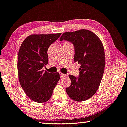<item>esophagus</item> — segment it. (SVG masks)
<instances>
[{"instance_id":"obj_1","label":"esophagus","mask_w":127,"mask_h":127,"mask_svg":"<svg viewBox=\"0 0 127 127\" xmlns=\"http://www.w3.org/2000/svg\"><path fill=\"white\" fill-rule=\"evenodd\" d=\"M66 75L65 74H64V73H60V77H64Z\"/></svg>"}]
</instances>
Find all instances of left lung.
<instances>
[{
    "instance_id": "obj_1",
    "label": "left lung",
    "mask_w": 127,
    "mask_h": 127,
    "mask_svg": "<svg viewBox=\"0 0 127 127\" xmlns=\"http://www.w3.org/2000/svg\"><path fill=\"white\" fill-rule=\"evenodd\" d=\"M74 45V61L80 64L79 77L69 75L71 84L66 88L69 97L76 101L90 99L96 93L101 82L105 68L104 48L101 40L88 30L63 33L60 38Z\"/></svg>"
}]
</instances>
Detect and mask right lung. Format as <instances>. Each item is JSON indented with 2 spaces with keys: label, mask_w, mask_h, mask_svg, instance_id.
I'll return each instance as SVG.
<instances>
[{
  "label": "right lung",
  "mask_w": 127,
  "mask_h": 127,
  "mask_svg": "<svg viewBox=\"0 0 127 127\" xmlns=\"http://www.w3.org/2000/svg\"><path fill=\"white\" fill-rule=\"evenodd\" d=\"M61 33L33 34L23 41L18 56L19 80L26 94L37 103H45L51 97L53 90L60 79L58 72L43 71L48 64L47 51Z\"/></svg>",
  "instance_id": "right-lung-1"
}]
</instances>
